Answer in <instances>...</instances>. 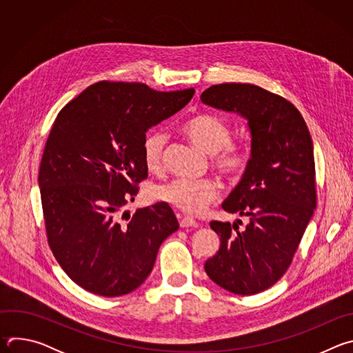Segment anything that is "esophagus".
<instances>
[{"mask_svg":"<svg viewBox=\"0 0 353 353\" xmlns=\"http://www.w3.org/2000/svg\"><path fill=\"white\" fill-rule=\"evenodd\" d=\"M180 226L181 228H198V222L190 216H185V218L180 219Z\"/></svg>","mask_w":353,"mask_h":353,"instance_id":"esophagus-1","label":"esophagus"}]
</instances>
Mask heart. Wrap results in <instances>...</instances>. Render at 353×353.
Returning a JSON list of instances; mask_svg holds the SVG:
<instances>
[{"instance_id":"1","label":"heart","mask_w":353,"mask_h":353,"mask_svg":"<svg viewBox=\"0 0 353 353\" xmlns=\"http://www.w3.org/2000/svg\"><path fill=\"white\" fill-rule=\"evenodd\" d=\"M185 137L201 150L214 155V168L230 180L244 176L250 165V150L245 145L232 141V128L215 114H196L183 127ZM168 137L162 131L149 132L142 141V159L149 172H159ZM222 194V185L214 179H176L155 190V196L162 203L187 214H203L216 203Z\"/></svg>"}]
</instances>
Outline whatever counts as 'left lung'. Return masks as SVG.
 <instances>
[{
    "label": "left lung",
    "instance_id": "8db88e82",
    "mask_svg": "<svg viewBox=\"0 0 353 353\" xmlns=\"http://www.w3.org/2000/svg\"><path fill=\"white\" fill-rule=\"evenodd\" d=\"M201 100L241 114L251 131L248 169L222 204L226 212L247 216L248 225L239 230L236 223L212 221L221 247L204 268L221 288L256 294L288 271L314 212L313 141L305 119L289 100L261 86L212 85Z\"/></svg>",
    "mask_w": 353,
    "mask_h": 353
}]
</instances>
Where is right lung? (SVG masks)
<instances>
[{"mask_svg": "<svg viewBox=\"0 0 353 353\" xmlns=\"http://www.w3.org/2000/svg\"><path fill=\"white\" fill-rule=\"evenodd\" d=\"M194 92L102 81L59 113L39 169L44 228L57 263L85 290L106 297L135 290L179 229L165 203L132 216L121 211L148 177L145 132L181 110Z\"/></svg>", "mask_w": 353, "mask_h": 353, "instance_id": "obj_1", "label": "right lung"}]
</instances>
